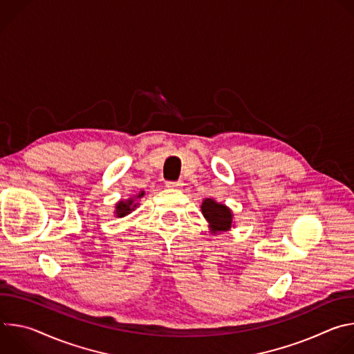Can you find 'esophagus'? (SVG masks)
<instances>
[{
  "mask_svg": "<svg viewBox=\"0 0 354 354\" xmlns=\"http://www.w3.org/2000/svg\"><path fill=\"white\" fill-rule=\"evenodd\" d=\"M182 186H183V183H182L180 180H176V182L168 180V182H167V187H169V189H179V187H182Z\"/></svg>",
  "mask_w": 354,
  "mask_h": 354,
  "instance_id": "34e87169",
  "label": "esophagus"
}]
</instances>
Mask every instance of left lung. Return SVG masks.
Returning a JSON list of instances; mask_svg holds the SVG:
<instances>
[{
	"label": "left lung",
	"instance_id": "1",
	"mask_svg": "<svg viewBox=\"0 0 354 354\" xmlns=\"http://www.w3.org/2000/svg\"><path fill=\"white\" fill-rule=\"evenodd\" d=\"M201 213L207 218L210 223L212 231L218 232V231H227L231 228L232 223V213L228 207L224 205L217 203L213 198H206L201 205Z\"/></svg>",
	"mask_w": 354,
	"mask_h": 354
}]
</instances>
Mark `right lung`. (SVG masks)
<instances>
[{
	"label": "right lung",
	"instance_id": "1",
	"mask_svg": "<svg viewBox=\"0 0 354 354\" xmlns=\"http://www.w3.org/2000/svg\"><path fill=\"white\" fill-rule=\"evenodd\" d=\"M144 193H140L137 197H141ZM137 205H134V200L130 198L127 201H119V205L116 206V214L118 217H124L126 214H129L131 210H134Z\"/></svg>",
	"mask_w": 354,
	"mask_h": 354
}]
</instances>
